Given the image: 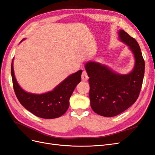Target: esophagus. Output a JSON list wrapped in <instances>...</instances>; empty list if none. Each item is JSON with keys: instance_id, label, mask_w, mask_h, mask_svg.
<instances>
[{"instance_id": "esophagus-1", "label": "esophagus", "mask_w": 155, "mask_h": 155, "mask_svg": "<svg viewBox=\"0 0 155 155\" xmlns=\"http://www.w3.org/2000/svg\"><path fill=\"white\" fill-rule=\"evenodd\" d=\"M81 79L82 80L84 81H87L88 79V76L86 72V71H83L81 74Z\"/></svg>"}]
</instances>
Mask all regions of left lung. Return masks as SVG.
Listing matches in <instances>:
<instances>
[{
	"mask_svg": "<svg viewBox=\"0 0 155 155\" xmlns=\"http://www.w3.org/2000/svg\"><path fill=\"white\" fill-rule=\"evenodd\" d=\"M118 34L120 41L129 46L134 55L132 71L119 74L96 61H88L85 65L89 77L91 108L105 117L120 114L137 101L144 76L145 62L138 42L124 30H119Z\"/></svg>",
	"mask_w": 155,
	"mask_h": 155,
	"instance_id": "obj_1",
	"label": "left lung"
}]
</instances>
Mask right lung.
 <instances>
[{
  "label": "right lung",
  "instance_id": "add662e5",
  "mask_svg": "<svg viewBox=\"0 0 155 155\" xmlns=\"http://www.w3.org/2000/svg\"><path fill=\"white\" fill-rule=\"evenodd\" d=\"M22 39L21 43L24 41ZM12 62V78L14 91L18 100L32 114L45 119L57 118L63 115L69 107V100L78 84L81 81L82 70L70 74L52 91L44 94L27 92L18 85Z\"/></svg>",
  "mask_w": 155,
  "mask_h": 155
}]
</instances>
